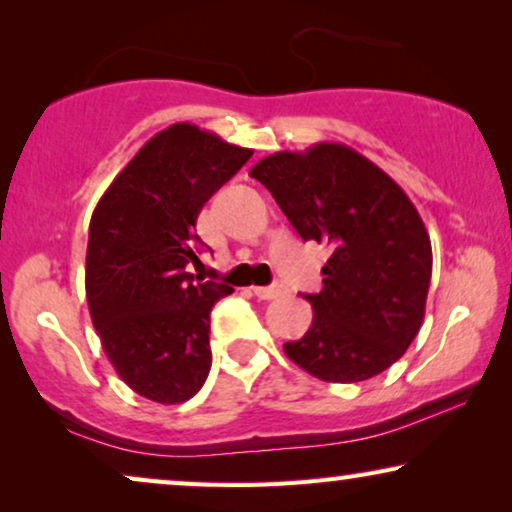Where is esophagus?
I'll return each mask as SVG.
<instances>
[{
  "mask_svg": "<svg viewBox=\"0 0 512 512\" xmlns=\"http://www.w3.org/2000/svg\"><path fill=\"white\" fill-rule=\"evenodd\" d=\"M284 293V286L279 284H272V286H254V296L261 298V300H272L277 296H282Z\"/></svg>",
  "mask_w": 512,
  "mask_h": 512,
  "instance_id": "obj_1",
  "label": "esophagus"
}]
</instances>
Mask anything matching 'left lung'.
Segmentation results:
<instances>
[{
	"instance_id": "8db88e82",
	"label": "left lung",
	"mask_w": 512,
	"mask_h": 512,
	"mask_svg": "<svg viewBox=\"0 0 512 512\" xmlns=\"http://www.w3.org/2000/svg\"><path fill=\"white\" fill-rule=\"evenodd\" d=\"M303 240L331 244L312 326L289 359L324 382H363L410 347L424 321L431 240L408 195L345 144L277 151L251 167Z\"/></svg>"
}]
</instances>
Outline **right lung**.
<instances>
[{
    "instance_id": "right-lung-1",
    "label": "right lung",
    "mask_w": 512,
    "mask_h": 512,
    "mask_svg": "<svg viewBox=\"0 0 512 512\" xmlns=\"http://www.w3.org/2000/svg\"><path fill=\"white\" fill-rule=\"evenodd\" d=\"M251 153L174 123L118 172L90 219V319L118 377L149 401H188L212 368L209 312L233 289L193 282L186 265L198 261L200 209Z\"/></svg>"
}]
</instances>
